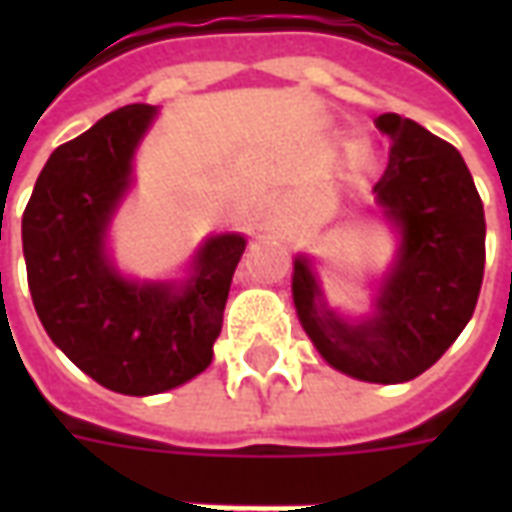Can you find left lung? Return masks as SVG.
<instances>
[{
    "label": "left lung",
    "mask_w": 512,
    "mask_h": 512,
    "mask_svg": "<svg viewBox=\"0 0 512 512\" xmlns=\"http://www.w3.org/2000/svg\"><path fill=\"white\" fill-rule=\"evenodd\" d=\"M389 164L378 205L403 244L370 321L345 323L321 301L307 260L293 266L304 332L337 370L373 384H403L436 365L472 318L483 285L485 213L461 153L408 117L386 112Z\"/></svg>",
    "instance_id": "obj_1"
}]
</instances>
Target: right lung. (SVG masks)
Wrapping results in <instances>:
<instances>
[{
    "mask_svg": "<svg viewBox=\"0 0 512 512\" xmlns=\"http://www.w3.org/2000/svg\"><path fill=\"white\" fill-rule=\"evenodd\" d=\"M156 109L131 104L60 145L21 219L32 304L54 345L120 395H158L213 359L241 235H216L194 257L183 290L134 285L109 266L104 230L131 175L136 142Z\"/></svg>",
    "mask_w": 512,
    "mask_h": 512,
    "instance_id": "obj_1",
    "label": "right lung"
}]
</instances>
